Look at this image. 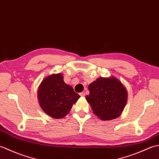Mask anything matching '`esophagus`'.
Here are the masks:
<instances>
[{
    "instance_id": "1",
    "label": "esophagus",
    "mask_w": 159,
    "mask_h": 159,
    "mask_svg": "<svg viewBox=\"0 0 159 159\" xmlns=\"http://www.w3.org/2000/svg\"><path fill=\"white\" fill-rule=\"evenodd\" d=\"M80 96H82V97H84L85 96V92H81V93H80Z\"/></svg>"
}]
</instances>
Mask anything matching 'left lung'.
Returning <instances> with one entry per match:
<instances>
[{
	"mask_svg": "<svg viewBox=\"0 0 159 159\" xmlns=\"http://www.w3.org/2000/svg\"><path fill=\"white\" fill-rule=\"evenodd\" d=\"M89 94L86 96L93 113L107 121L121 116L128 100V92L119 79L111 76L99 77L90 83Z\"/></svg>",
	"mask_w": 159,
	"mask_h": 159,
	"instance_id": "obj_1",
	"label": "left lung"
}]
</instances>
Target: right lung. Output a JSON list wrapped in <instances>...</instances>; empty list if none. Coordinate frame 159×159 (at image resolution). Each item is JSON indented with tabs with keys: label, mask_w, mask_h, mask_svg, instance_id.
<instances>
[{
	"label": "right lung",
	"mask_w": 159,
	"mask_h": 159,
	"mask_svg": "<svg viewBox=\"0 0 159 159\" xmlns=\"http://www.w3.org/2000/svg\"><path fill=\"white\" fill-rule=\"evenodd\" d=\"M79 98L72 87L63 81L61 73L46 77L38 87L40 107L46 114L55 119H61L68 114Z\"/></svg>",
	"instance_id": "right-lung-1"
}]
</instances>
